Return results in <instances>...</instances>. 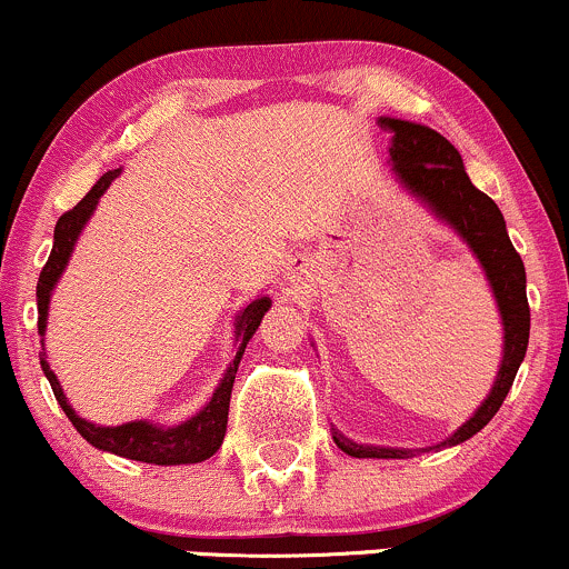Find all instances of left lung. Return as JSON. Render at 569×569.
Masks as SVG:
<instances>
[{
    "label": "left lung",
    "mask_w": 569,
    "mask_h": 569,
    "mask_svg": "<svg viewBox=\"0 0 569 569\" xmlns=\"http://www.w3.org/2000/svg\"><path fill=\"white\" fill-rule=\"evenodd\" d=\"M378 123L380 129L395 134L389 153L399 183L421 199L440 221H446L472 248V253L483 264L486 278L495 291L499 316H502L505 351L495 386H491L483 405L470 416V421L461 423L457 432L440 442V446H459V442L478 435L497 416L510 386H513L523 353H527V272H523L521 256L516 253L513 242H510L505 218L499 213L495 199L472 186L457 148L440 132L421 127V123L402 121V118H380ZM332 437L340 451L356 459H408V453H413L402 451V448L359 446L340 432H332Z\"/></svg>",
    "instance_id": "obj_1"
}]
</instances>
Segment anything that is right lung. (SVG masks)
Here are the masks:
<instances>
[{"label": "right lung", "mask_w": 569, "mask_h": 569, "mask_svg": "<svg viewBox=\"0 0 569 569\" xmlns=\"http://www.w3.org/2000/svg\"><path fill=\"white\" fill-rule=\"evenodd\" d=\"M121 174V170L104 172L102 178L93 183V189L74 204L72 210H67L64 216L56 221L53 229V251L48 256L46 267H42L40 280H37V332L46 335L48 323V305H51V295L59 283L61 272H64L67 261H70L74 242H78L80 232H83L86 221H89L93 210H97L99 197L108 191L112 180ZM272 299L259 297L253 299L248 308L240 310L234 327V359L229 361L227 372H223L221 383L210 397V402L199 410L197 416L189 421L178 423V427H156L151 421H129L121 427H97V423L86 421L72 410V405L67 402L64 389H61L59 378L53 376L51 365H48L46 353H40L42 372H46L48 383H51L56 402L61 405L67 418L72 421V427L78 429L83 440H89L99 451H110L116 457H127L134 461H148V465H197V461L210 459L221 448L223 435H227V421H229V399H232V386L237 376V365H240L242 353H246L248 340H251L256 329H259L261 318L270 310Z\"/></svg>", "instance_id": "right-lung-1"}]
</instances>
